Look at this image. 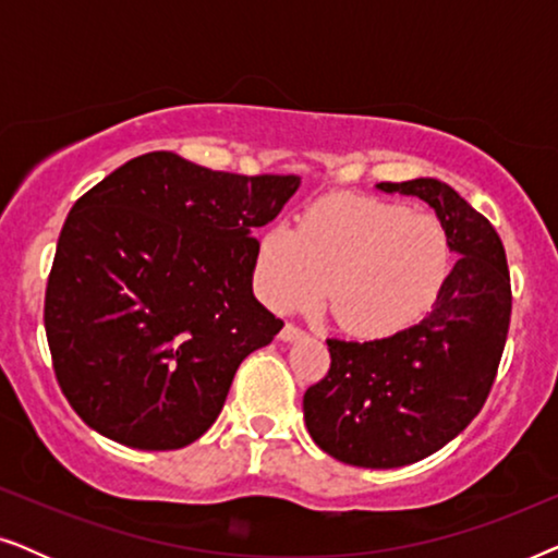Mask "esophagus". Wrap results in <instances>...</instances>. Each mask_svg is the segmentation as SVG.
Instances as JSON below:
<instances>
[{"instance_id": "34e87169", "label": "esophagus", "mask_w": 558, "mask_h": 558, "mask_svg": "<svg viewBox=\"0 0 558 558\" xmlns=\"http://www.w3.org/2000/svg\"><path fill=\"white\" fill-rule=\"evenodd\" d=\"M302 330H300V327H294V325H284V327H281V332H279V338L281 340H284V342H294V340H300L302 338Z\"/></svg>"}]
</instances>
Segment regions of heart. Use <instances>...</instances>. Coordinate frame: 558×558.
Masks as SVG:
<instances>
[{
  "label": "heart",
  "mask_w": 558,
  "mask_h": 558,
  "mask_svg": "<svg viewBox=\"0 0 558 558\" xmlns=\"http://www.w3.org/2000/svg\"><path fill=\"white\" fill-rule=\"evenodd\" d=\"M452 271L445 226L376 197H332L256 248V289L277 312L325 302L350 335L384 340L429 315Z\"/></svg>",
  "instance_id": "1"
}]
</instances>
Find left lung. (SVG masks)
<instances>
[{
    "instance_id": "obj_1",
    "label": "left lung",
    "mask_w": 558,
    "mask_h": 558,
    "mask_svg": "<svg viewBox=\"0 0 558 558\" xmlns=\"http://www.w3.org/2000/svg\"><path fill=\"white\" fill-rule=\"evenodd\" d=\"M424 201L457 264L429 315L384 340H327L330 373L304 393V424L335 460L368 470L414 464L468 429L490 393L510 325L506 248L490 220L447 182H380Z\"/></svg>"
}]
</instances>
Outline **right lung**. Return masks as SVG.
<instances>
[{"label": "right lung", "mask_w": 558, "mask_h": 558, "mask_svg": "<svg viewBox=\"0 0 558 558\" xmlns=\"http://www.w3.org/2000/svg\"><path fill=\"white\" fill-rule=\"evenodd\" d=\"M300 178L129 159L68 213L45 292L58 384L90 429L180 449L223 409L241 361L284 323L254 296L258 241Z\"/></svg>", "instance_id": "right-lung-1"}]
</instances>
